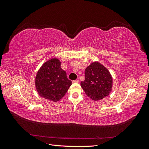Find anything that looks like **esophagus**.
<instances>
[{
    "label": "esophagus",
    "instance_id": "esophagus-1",
    "mask_svg": "<svg viewBox=\"0 0 149 149\" xmlns=\"http://www.w3.org/2000/svg\"><path fill=\"white\" fill-rule=\"evenodd\" d=\"M73 83H79V81L78 79H76V80L73 81Z\"/></svg>",
    "mask_w": 149,
    "mask_h": 149
}]
</instances>
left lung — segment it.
Listing matches in <instances>:
<instances>
[{"instance_id":"obj_1","label":"left lung","mask_w":149,"mask_h":149,"mask_svg":"<svg viewBox=\"0 0 149 149\" xmlns=\"http://www.w3.org/2000/svg\"><path fill=\"white\" fill-rule=\"evenodd\" d=\"M84 74L85 79L81 82V86L92 100H101L111 93L112 77L109 71L100 62H93L86 68Z\"/></svg>"}]
</instances>
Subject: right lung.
Wrapping results in <instances>:
<instances>
[{"instance_id":"add662e5","label":"right lung","mask_w":149,"mask_h":149,"mask_svg":"<svg viewBox=\"0 0 149 149\" xmlns=\"http://www.w3.org/2000/svg\"><path fill=\"white\" fill-rule=\"evenodd\" d=\"M61 64L57 58L47 60L40 68L35 79L39 95L53 102L60 101L72 84L67 78L66 71L61 69Z\"/></svg>"}]
</instances>
